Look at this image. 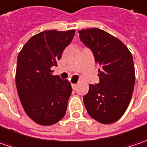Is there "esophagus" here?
Instances as JSON below:
<instances>
[{
    "label": "esophagus",
    "mask_w": 147,
    "mask_h": 147,
    "mask_svg": "<svg viewBox=\"0 0 147 147\" xmlns=\"http://www.w3.org/2000/svg\"><path fill=\"white\" fill-rule=\"evenodd\" d=\"M77 87V84H75V83H72V88H73V89H75Z\"/></svg>",
    "instance_id": "obj_1"
}]
</instances>
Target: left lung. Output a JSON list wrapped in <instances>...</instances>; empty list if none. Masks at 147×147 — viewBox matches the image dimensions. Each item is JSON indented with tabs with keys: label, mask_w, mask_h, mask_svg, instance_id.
Returning <instances> with one entry per match:
<instances>
[{
	"label": "left lung",
	"mask_w": 147,
	"mask_h": 147,
	"mask_svg": "<svg viewBox=\"0 0 147 147\" xmlns=\"http://www.w3.org/2000/svg\"><path fill=\"white\" fill-rule=\"evenodd\" d=\"M78 33L100 67L99 83L90 84L83 96L86 110L101 123H115L124 114L132 98L135 83L133 55L120 40L104 30L95 28Z\"/></svg>",
	"instance_id": "8db88e82"
}]
</instances>
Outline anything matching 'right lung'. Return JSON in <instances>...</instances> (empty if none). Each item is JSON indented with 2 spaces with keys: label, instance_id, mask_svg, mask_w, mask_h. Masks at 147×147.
Here are the masks:
<instances>
[{
  "label": "right lung",
  "instance_id": "1",
  "mask_svg": "<svg viewBox=\"0 0 147 147\" xmlns=\"http://www.w3.org/2000/svg\"><path fill=\"white\" fill-rule=\"evenodd\" d=\"M75 30H48L32 37L18 55L15 82L28 116L40 125L56 123L65 116L72 87L53 75L52 66L72 42Z\"/></svg>",
  "mask_w": 147,
  "mask_h": 147
}]
</instances>
